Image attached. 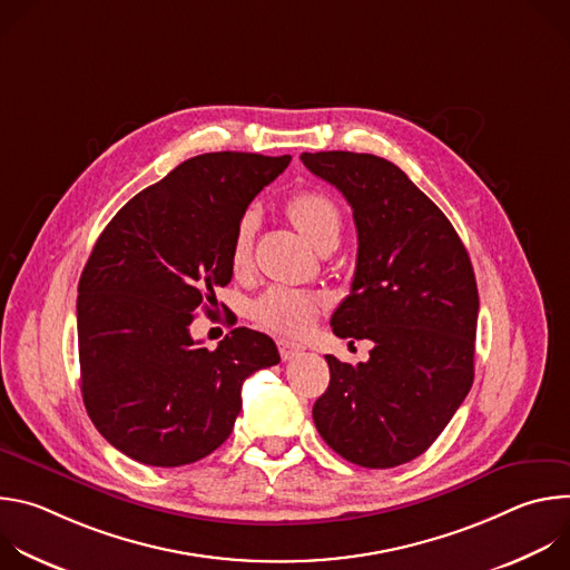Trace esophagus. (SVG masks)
I'll list each match as a JSON object with an SVG mask.
<instances>
[{
    "label": "esophagus",
    "mask_w": 570,
    "mask_h": 570,
    "mask_svg": "<svg viewBox=\"0 0 570 570\" xmlns=\"http://www.w3.org/2000/svg\"><path fill=\"white\" fill-rule=\"evenodd\" d=\"M277 347H279V356H282L284 361H291V358H295V356H299V354L304 352L302 345H295V343H291V341H279Z\"/></svg>",
    "instance_id": "34e87169"
}]
</instances>
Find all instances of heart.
<instances>
[{
	"label": "heart",
	"mask_w": 570,
	"mask_h": 570,
	"mask_svg": "<svg viewBox=\"0 0 570 570\" xmlns=\"http://www.w3.org/2000/svg\"><path fill=\"white\" fill-rule=\"evenodd\" d=\"M286 212L297 229L315 248L324 243H338L343 232V214L334 198L317 189H304L288 198ZM255 238V216L246 214L232 236V266L240 268L248 262ZM253 317L266 332L279 336H299L315 322L320 297L304 288L273 286L253 302Z\"/></svg>",
	"instance_id": "b5f03b06"
}]
</instances>
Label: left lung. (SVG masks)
I'll list each match as a JSON object with an SVG mask.
<instances>
[{"instance_id":"obj_1","label":"left lung","mask_w":570,"mask_h":570,"mask_svg":"<svg viewBox=\"0 0 570 570\" xmlns=\"http://www.w3.org/2000/svg\"><path fill=\"white\" fill-rule=\"evenodd\" d=\"M352 205L358 255L332 315L341 338L372 341L356 367L324 356L330 387L313 405L322 440L345 460L390 469L422 455L473 383L478 286L442 209L392 161L350 150L302 153Z\"/></svg>"}]
</instances>
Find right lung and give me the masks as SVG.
I'll use <instances>...</instances> for the list:
<instances>
[{"instance_id": "add662e5", "label": "right lung", "mask_w": 570, "mask_h": 570, "mask_svg": "<svg viewBox=\"0 0 570 570\" xmlns=\"http://www.w3.org/2000/svg\"><path fill=\"white\" fill-rule=\"evenodd\" d=\"M291 155H196L128 200L97 238L78 282L80 392L97 431L150 466L216 451L240 385L279 363L273 338L236 327L216 350L189 334L194 313L232 279V236Z\"/></svg>"}]
</instances>
